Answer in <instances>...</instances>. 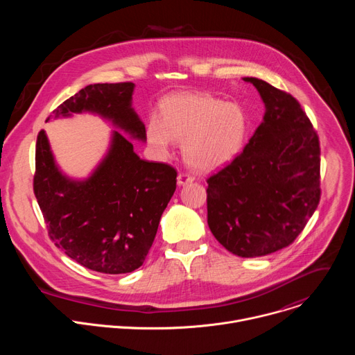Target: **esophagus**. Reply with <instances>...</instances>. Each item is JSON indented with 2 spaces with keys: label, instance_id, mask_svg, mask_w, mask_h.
I'll use <instances>...</instances> for the list:
<instances>
[{
  "label": "esophagus",
  "instance_id": "obj_1",
  "mask_svg": "<svg viewBox=\"0 0 355 355\" xmlns=\"http://www.w3.org/2000/svg\"><path fill=\"white\" fill-rule=\"evenodd\" d=\"M193 181V177H191V175H188V174H184V173H181V174H178V177H177V184L181 187V185H187V184H189V182H192Z\"/></svg>",
  "mask_w": 355,
  "mask_h": 355
}]
</instances>
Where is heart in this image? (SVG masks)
Segmentation results:
<instances>
[{"label":"heart","mask_w":355,"mask_h":355,"mask_svg":"<svg viewBox=\"0 0 355 355\" xmlns=\"http://www.w3.org/2000/svg\"><path fill=\"white\" fill-rule=\"evenodd\" d=\"M247 132L248 119L239 104L207 92L170 95L162 104V118L155 114L146 123V140L159 156H167L175 140L182 141L185 162L199 171L232 162Z\"/></svg>","instance_id":"heart-1"}]
</instances>
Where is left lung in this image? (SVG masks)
Listing matches in <instances>:
<instances>
[{"label":"left lung","mask_w":355,"mask_h":355,"mask_svg":"<svg viewBox=\"0 0 355 355\" xmlns=\"http://www.w3.org/2000/svg\"><path fill=\"white\" fill-rule=\"evenodd\" d=\"M254 85L266 112L243 153L208 180V225L232 254L251 259L289 245L320 200L319 137L297 101Z\"/></svg>","instance_id":"1"}]
</instances>
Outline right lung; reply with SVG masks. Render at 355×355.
Here are the masks:
<instances>
[{
	"label": "right lung",
	"mask_w": 355,
	"mask_h": 355,
	"mask_svg": "<svg viewBox=\"0 0 355 355\" xmlns=\"http://www.w3.org/2000/svg\"><path fill=\"white\" fill-rule=\"evenodd\" d=\"M133 89V83L91 84L53 111L55 118L88 112L118 129L87 178L60 170L44 130L36 140L33 191L50 239L76 263L104 274L132 272L144 263L177 187L173 167L141 160L119 132L146 141L144 123L132 107Z\"/></svg>",
	"instance_id": "obj_1"
}]
</instances>
